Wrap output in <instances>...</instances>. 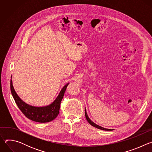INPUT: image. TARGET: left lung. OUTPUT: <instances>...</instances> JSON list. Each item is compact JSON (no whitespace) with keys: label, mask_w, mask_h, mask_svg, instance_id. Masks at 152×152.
Wrapping results in <instances>:
<instances>
[{"label":"left lung","mask_w":152,"mask_h":152,"mask_svg":"<svg viewBox=\"0 0 152 152\" xmlns=\"http://www.w3.org/2000/svg\"><path fill=\"white\" fill-rule=\"evenodd\" d=\"M85 117H86V120L88 121V122L91 125V126H94V127H96V128H98V129H101V130H104V131H113V129H105V128H104V127H101V126H98V125H97L96 124H95L94 123H93L90 119V118L88 117V115H87V113H86V110H85Z\"/></svg>","instance_id":"obj_1"}]
</instances>
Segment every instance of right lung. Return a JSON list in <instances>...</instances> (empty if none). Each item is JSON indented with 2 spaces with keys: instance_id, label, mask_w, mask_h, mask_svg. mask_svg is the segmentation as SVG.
Wrapping results in <instances>:
<instances>
[{
  "instance_id": "obj_1",
  "label": "right lung",
  "mask_w": 152,
  "mask_h": 152,
  "mask_svg": "<svg viewBox=\"0 0 152 152\" xmlns=\"http://www.w3.org/2000/svg\"><path fill=\"white\" fill-rule=\"evenodd\" d=\"M68 85L69 83L64 86L57 98L52 104L45 107L32 106L21 100L14 89L12 80L10 82V88L17 106L28 118L38 123H47L53 120L58 116L61 102Z\"/></svg>"
}]
</instances>
